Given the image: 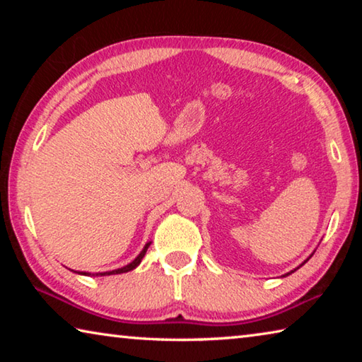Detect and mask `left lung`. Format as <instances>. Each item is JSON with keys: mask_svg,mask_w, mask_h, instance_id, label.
Instances as JSON below:
<instances>
[{"mask_svg": "<svg viewBox=\"0 0 362 362\" xmlns=\"http://www.w3.org/2000/svg\"><path fill=\"white\" fill-rule=\"evenodd\" d=\"M305 262H306V260H305ZM302 265H303V263H302ZM291 273H292V272H291ZM291 273H287V274H291Z\"/></svg>", "mask_w": 362, "mask_h": 362, "instance_id": "obj_1", "label": "left lung"}]
</instances>
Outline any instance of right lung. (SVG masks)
<instances>
[{"mask_svg":"<svg viewBox=\"0 0 362 362\" xmlns=\"http://www.w3.org/2000/svg\"><path fill=\"white\" fill-rule=\"evenodd\" d=\"M151 243H146L145 244V247L142 249V252H140L136 259H134L129 265H126V267H121V268H118V269H112V272H103V273H93V276H110V274H121V273H127V272H131V269H134L136 267H139V263L142 262V259L145 257V254H146V249H148V246H150ZM73 272V269H71ZM75 273H78V274H84V276H90V273H86V272H75Z\"/></svg>","mask_w":362,"mask_h":362,"instance_id":"right-lung-1","label":"right lung"}]
</instances>
